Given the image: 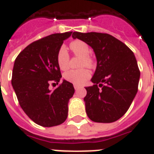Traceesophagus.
Returning a JSON list of instances; mask_svg holds the SVG:
<instances>
[{
    "mask_svg": "<svg viewBox=\"0 0 154 154\" xmlns=\"http://www.w3.org/2000/svg\"><path fill=\"white\" fill-rule=\"evenodd\" d=\"M79 88H81V86H80V85H74L75 90H77V89H79Z\"/></svg>",
    "mask_w": 154,
    "mask_h": 154,
    "instance_id": "obj_1",
    "label": "esophagus"
}]
</instances>
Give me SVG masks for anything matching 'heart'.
Segmentation results:
<instances>
[{"label":"heart","instance_id":"obj_1","mask_svg":"<svg viewBox=\"0 0 154 154\" xmlns=\"http://www.w3.org/2000/svg\"><path fill=\"white\" fill-rule=\"evenodd\" d=\"M70 50L74 55L82 57L81 60V66H87V67H93L94 61L93 58L90 57L89 54V45L85 42L75 40L69 44ZM69 56L66 51L65 47H60L57 53V64L60 69L65 70L69 67ZM90 77V71L87 68H82L79 69H71L65 72L64 78L67 82H71L74 85L84 84Z\"/></svg>","mask_w":154,"mask_h":154}]
</instances>
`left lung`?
<instances>
[{
  "label": "left lung",
  "mask_w": 154,
  "mask_h": 154,
  "mask_svg": "<svg viewBox=\"0 0 154 154\" xmlns=\"http://www.w3.org/2000/svg\"><path fill=\"white\" fill-rule=\"evenodd\" d=\"M72 37L91 46L97 60L94 85L85 87L88 117L98 123L116 122L129 109L138 89L140 70L134 53L108 33L73 32Z\"/></svg>",
  "instance_id": "obj_1"
}]
</instances>
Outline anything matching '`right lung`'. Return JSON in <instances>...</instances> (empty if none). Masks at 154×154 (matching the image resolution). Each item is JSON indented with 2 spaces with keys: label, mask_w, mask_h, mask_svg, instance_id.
I'll return each mask as SVG.
<instances>
[{
  "label": "right lung",
  "mask_w": 154,
  "mask_h": 154,
  "mask_svg": "<svg viewBox=\"0 0 154 154\" xmlns=\"http://www.w3.org/2000/svg\"><path fill=\"white\" fill-rule=\"evenodd\" d=\"M71 34L54 33L35 41L18 54L14 62L12 85L18 102L28 117L41 126L59 125L68 117L73 85L64 80L51 90L49 85L58 84L61 78L57 53Z\"/></svg>",
  "instance_id": "add662e5"
}]
</instances>
